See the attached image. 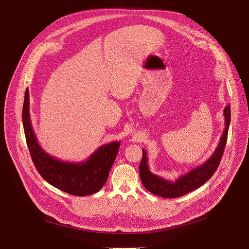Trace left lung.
<instances>
[{
	"label": "left lung",
	"mask_w": 249,
	"mask_h": 249,
	"mask_svg": "<svg viewBox=\"0 0 249 249\" xmlns=\"http://www.w3.org/2000/svg\"><path fill=\"white\" fill-rule=\"evenodd\" d=\"M225 130L220 139L219 145L210 159L203 164L198 165L189 172L181 175L175 181H168L160 176L152 173L148 166L147 153L143 149V157L140 163V177L144 187L151 193L163 198L181 197L202 186L209 180L217 170L223 157V153L227 144L228 132L231 122V105H228L224 110Z\"/></svg>",
	"instance_id": "left-lung-1"
}]
</instances>
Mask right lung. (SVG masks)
I'll list each match as a JSON object with an SVG mask.
<instances>
[{"mask_svg": "<svg viewBox=\"0 0 249 249\" xmlns=\"http://www.w3.org/2000/svg\"><path fill=\"white\" fill-rule=\"evenodd\" d=\"M22 123L31 160L37 171L52 186L75 196L98 192L108 178L119 151V142L99 147L86 161H62L48 155L38 144L29 115V92L26 89L22 107Z\"/></svg>", "mask_w": 249, "mask_h": 249, "instance_id": "obj_1", "label": "right lung"}]
</instances>
